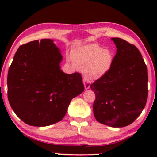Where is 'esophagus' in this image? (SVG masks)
I'll use <instances>...</instances> for the list:
<instances>
[{
	"instance_id": "obj_1",
	"label": "esophagus",
	"mask_w": 157,
	"mask_h": 157,
	"mask_svg": "<svg viewBox=\"0 0 157 157\" xmlns=\"http://www.w3.org/2000/svg\"><path fill=\"white\" fill-rule=\"evenodd\" d=\"M83 83H84V86H85V89H89L90 88V83L88 80H83Z\"/></svg>"
}]
</instances>
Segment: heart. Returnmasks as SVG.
<instances>
[{
    "mask_svg": "<svg viewBox=\"0 0 157 157\" xmlns=\"http://www.w3.org/2000/svg\"><path fill=\"white\" fill-rule=\"evenodd\" d=\"M77 63L83 68V73L89 80L100 78L111 68L112 53L96 44L85 45L73 52Z\"/></svg>",
    "mask_w": 157,
    "mask_h": 157,
    "instance_id": "obj_1",
    "label": "heart"
}]
</instances>
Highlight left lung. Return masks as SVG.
<instances>
[{"instance_id":"8db88e82","label":"left lung","mask_w":157,"mask_h":157,"mask_svg":"<svg viewBox=\"0 0 157 157\" xmlns=\"http://www.w3.org/2000/svg\"><path fill=\"white\" fill-rule=\"evenodd\" d=\"M117 47L111 68L91 84L95 94L93 111L100 123L122 128L132 123L142 113L147 99V69L134 45L113 37Z\"/></svg>"}]
</instances>
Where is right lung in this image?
Listing matches in <instances>:
<instances>
[{"mask_svg": "<svg viewBox=\"0 0 157 157\" xmlns=\"http://www.w3.org/2000/svg\"><path fill=\"white\" fill-rule=\"evenodd\" d=\"M63 57L51 39L18 48L7 77L8 100L25 123L44 127L60 121L70 102L84 91L80 73L60 69Z\"/></svg>", "mask_w": 157, "mask_h": 157, "instance_id": "1", "label": "right lung"}]
</instances>
